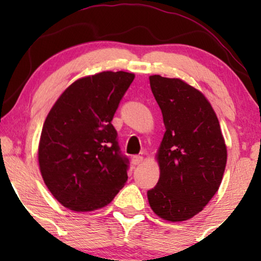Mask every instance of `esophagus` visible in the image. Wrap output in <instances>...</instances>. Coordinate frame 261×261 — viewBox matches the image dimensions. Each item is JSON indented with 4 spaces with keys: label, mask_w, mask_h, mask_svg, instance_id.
<instances>
[{
    "label": "esophagus",
    "mask_w": 261,
    "mask_h": 261,
    "mask_svg": "<svg viewBox=\"0 0 261 261\" xmlns=\"http://www.w3.org/2000/svg\"><path fill=\"white\" fill-rule=\"evenodd\" d=\"M142 162H143L142 155H134L133 157V164H135V166H140Z\"/></svg>",
    "instance_id": "1"
}]
</instances>
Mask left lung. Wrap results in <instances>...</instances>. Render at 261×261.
<instances>
[{"label":"left lung","instance_id":"1","mask_svg":"<svg viewBox=\"0 0 261 261\" xmlns=\"http://www.w3.org/2000/svg\"><path fill=\"white\" fill-rule=\"evenodd\" d=\"M166 126L155 153L160 180L147 191L152 211L181 222L196 216L220 188L227 147L207 98L180 79L149 76Z\"/></svg>","mask_w":261,"mask_h":261}]
</instances>
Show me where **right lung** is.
Here are the masks:
<instances>
[{
	"mask_svg": "<svg viewBox=\"0 0 261 261\" xmlns=\"http://www.w3.org/2000/svg\"><path fill=\"white\" fill-rule=\"evenodd\" d=\"M135 74L103 71L74 81L43 125L38 161L45 185L76 212L103 208L127 181V160L112 125Z\"/></svg>",
	"mask_w": 261,
	"mask_h": 261,
	"instance_id": "add662e5",
	"label": "right lung"
}]
</instances>
